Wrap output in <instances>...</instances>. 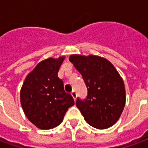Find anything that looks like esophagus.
Wrapping results in <instances>:
<instances>
[{
    "mask_svg": "<svg viewBox=\"0 0 148 148\" xmlns=\"http://www.w3.org/2000/svg\"><path fill=\"white\" fill-rule=\"evenodd\" d=\"M71 96L74 98V101H76V99H77V93H76L75 91H73V92L71 93Z\"/></svg>",
    "mask_w": 148,
    "mask_h": 148,
    "instance_id": "34e87169",
    "label": "esophagus"
}]
</instances>
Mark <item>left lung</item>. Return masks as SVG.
Listing matches in <instances>:
<instances>
[{
  "label": "left lung",
  "mask_w": 148,
  "mask_h": 148,
  "mask_svg": "<svg viewBox=\"0 0 148 148\" xmlns=\"http://www.w3.org/2000/svg\"><path fill=\"white\" fill-rule=\"evenodd\" d=\"M69 60L82 74L88 89L85 101L76 106L85 121L97 129L115 124L124 110L126 93L124 81L114 66L97 55H71Z\"/></svg>",
  "instance_id": "8db88e82"
}]
</instances>
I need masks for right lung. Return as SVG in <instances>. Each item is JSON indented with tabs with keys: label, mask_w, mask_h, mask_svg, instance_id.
<instances>
[{
	"label": "right lung",
	"mask_w": 148,
	"mask_h": 148,
	"mask_svg": "<svg viewBox=\"0 0 148 148\" xmlns=\"http://www.w3.org/2000/svg\"><path fill=\"white\" fill-rule=\"evenodd\" d=\"M65 56L39 62L27 74L21 89V104L28 121L40 129H51L61 124L67 109L74 105L65 92L58 72Z\"/></svg>",
	"instance_id": "1"
}]
</instances>
